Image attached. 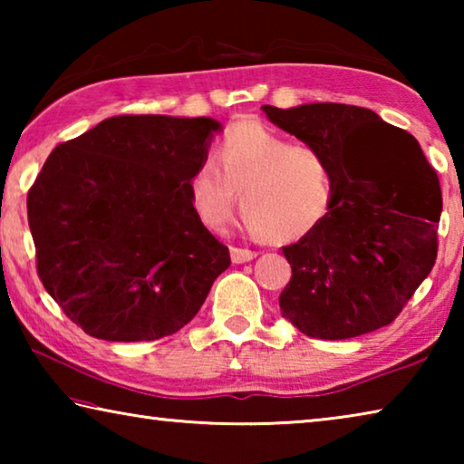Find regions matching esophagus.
Segmentation results:
<instances>
[{
  "mask_svg": "<svg viewBox=\"0 0 464 464\" xmlns=\"http://www.w3.org/2000/svg\"><path fill=\"white\" fill-rule=\"evenodd\" d=\"M257 254L251 249H243V247H231V260L233 264H246L249 260H254Z\"/></svg>",
  "mask_w": 464,
  "mask_h": 464,
  "instance_id": "obj_1",
  "label": "esophagus"
}]
</instances>
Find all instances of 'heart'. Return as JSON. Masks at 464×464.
<instances>
[{"mask_svg":"<svg viewBox=\"0 0 464 464\" xmlns=\"http://www.w3.org/2000/svg\"><path fill=\"white\" fill-rule=\"evenodd\" d=\"M215 157L202 160L188 179L194 215L208 231L227 229L239 192L249 231L276 243L304 237L332 207L334 174L325 155L295 145L268 124H229Z\"/></svg>","mask_w":464,"mask_h":464,"instance_id":"heart-1","label":"heart"}]
</instances>
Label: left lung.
I'll return each instance as SVG.
<instances>
[{
	"instance_id": "8db88e82",
	"label": "left lung",
	"mask_w": 464,
	"mask_h": 464,
	"mask_svg": "<svg viewBox=\"0 0 464 464\" xmlns=\"http://www.w3.org/2000/svg\"><path fill=\"white\" fill-rule=\"evenodd\" d=\"M262 110L278 129L324 153L334 174L324 221L282 247L293 268L280 295L282 317L319 340L389 325L438 254L442 192L420 143L360 106L315 102Z\"/></svg>"
}]
</instances>
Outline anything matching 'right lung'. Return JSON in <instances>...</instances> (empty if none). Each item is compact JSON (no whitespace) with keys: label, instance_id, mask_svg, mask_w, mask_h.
Instances as JSON below:
<instances>
[{"label":"right lung","instance_id":"right-lung-1","mask_svg":"<svg viewBox=\"0 0 464 464\" xmlns=\"http://www.w3.org/2000/svg\"><path fill=\"white\" fill-rule=\"evenodd\" d=\"M221 130L208 116H114L44 161L28 192L38 276L85 334L106 342L176 334L229 268V249L188 196Z\"/></svg>","mask_w":464,"mask_h":464}]
</instances>
